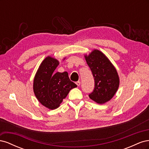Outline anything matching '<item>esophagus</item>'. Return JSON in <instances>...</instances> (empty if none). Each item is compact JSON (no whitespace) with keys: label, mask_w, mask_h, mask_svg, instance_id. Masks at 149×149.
Segmentation results:
<instances>
[{"label":"esophagus","mask_w":149,"mask_h":149,"mask_svg":"<svg viewBox=\"0 0 149 149\" xmlns=\"http://www.w3.org/2000/svg\"><path fill=\"white\" fill-rule=\"evenodd\" d=\"M76 85L78 86H79L81 85V82L80 81H77V82H76Z\"/></svg>","instance_id":"1"}]
</instances>
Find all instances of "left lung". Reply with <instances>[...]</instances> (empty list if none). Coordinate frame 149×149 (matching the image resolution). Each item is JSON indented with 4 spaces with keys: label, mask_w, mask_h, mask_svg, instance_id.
Here are the masks:
<instances>
[{
    "label": "left lung",
    "mask_w": 149,
    "mask_h": 149,
    "mask_svg": "<svg viewBox=\"0 0 149 149\" xmlns=\"http://www.w3.org/2000/svg\"><path fill=\"white\" fill-rule=\"evenodd\" d=\"M94 79V88L89 97L98 104H104L114 96L119 85V79L114 66L104 54L94 50L85 56Z\"/></svg>",
    "instance_id": "left-lung-1"
}]
</instances>
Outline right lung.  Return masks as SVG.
<instances>
[{
	"mask_svg": "<svg viewBox=\"0 0 149 149\" xmlns=\"http://www.w3.org/2000/svg\"><path fill=\"white\" fill-rule=\"evenodd\" d=\"M59 61L47 57L40 65L33 81V91L42 105L55 109L60 106L70 91L77 87L70 79L67 72L54 73Z\"/></svg>",
	"mask_w": 149,
	"mask_h": 149,
	"instance_id": "right-lung-1",
	"label": "right lung"
}]
</instances>
